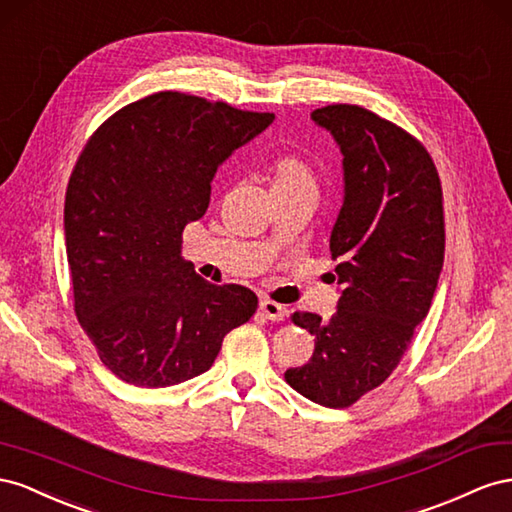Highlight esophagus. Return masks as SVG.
<instances>
[{
    "label": "esophagus",
    "instance_id": "1",
    "mask_svg": "<svg viewBox=\"0 0 512 512\" xmlns=\"http://www.w3.org/2000/svg\"><path fill=\"white\" fill-rule=\"evenodd\" d=\"M259 311H261V315H264L270 321H283L285 315H287L285 306L279 304V302H272V300H261L259 302Z\"/></svg>",
    "mask_w": 512,
    "mask_h": 512
}]
</instances>
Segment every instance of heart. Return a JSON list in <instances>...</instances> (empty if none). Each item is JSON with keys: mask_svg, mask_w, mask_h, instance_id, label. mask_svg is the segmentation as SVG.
Listing matches in <instances>:
<instances>
[{"mask_svg": "<svg viewBox=\"0 0 512 512\" xmlns=\"http://www.w3.org/2000/svg\"><path fill=\"white\" fill-rule=\"evenodd\" d=\"M268 178L272 191H285V188H315V173L306 158L298 152H279L270 158Z\"/></svg>", "mask_w": 512, "mask_h": 512, "instance_id": "1", "label": "heart"}]
</instances>
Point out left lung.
<instances>
[{"instance_id": "left-lung-1", "label": "left lung", "mask_w": 512, "mask_h": 512, "mask_svg": "<svg viewBox=\"0 0 512 512\" xmlns=\"http://www.w3.org/2000/svg\"><path fill=\"white\" fill-rule=\"evenodd\" d=\"M311 118L343 154L345 197L330 236L341 298L328 321L291 315L315 337V352L285 379L313 403L343 410L386 382L431 309L444 197L427 148L401 126L358 105H328Z\"/></svg>"}]
</instances>
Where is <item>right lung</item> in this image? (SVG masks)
Listing matches in <instances>:
<instances>
[{
  "mask_svg": "<svg viewBox=\"0 0 512 512\" xmlns=\"http://www.w3.org/2000/svg\"><path fill=\"white\" fill-rule=\"evenodd\" d=\"M274 113L182 92L115 111L87 139L64 201L81 328L126 384L165 388L206 373L227 332L257 311L242 285H212L182 259V231L210 206L212 178Z\"/></svg>",
  "mask_w": 512,
  "mask_h": 512,
  "instance_id": "add662e5",
  "label": "right lung"
}]
</instances>
